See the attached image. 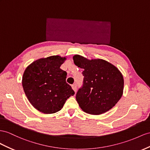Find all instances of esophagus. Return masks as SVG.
I'll use <instances>...</instances> for the list:
<instances>
[{"mask_svg": "<svg viewBox=\"0 0 150 150\" xmlns=\"http://www.w3.org/2000/svg\"><path fill=\"white\" fill-rule=\"evenodd\" d=\"M71 87H72V89L74 90V91L76 92V83L73 84V85L71 86Z\"/></svg>", "mask_w": 150, "mask_h": 150, "instance_id": "1", "label": "esophagus"}]
</instances>
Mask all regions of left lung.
Segmentation results:
<instances>
[{
  "label": "left lung",
  "instance_id": "8db88e82",
  "mask_svg": "<svg viewBox=\"0 0 150 150\" xmlns=\"http://www.w3.org/2000/svg\"><path fill=\"white\" fill-rule=\"evenodd\" d=\"M74 63L82 68L83 85L76 94L84 112L100 115L112 109L120 100L124 90V78L118 69L101 59H87L80 55L73 57Z\"/></svg>",
  "mask_w": 150,
  "mask_h": 150
}]
</instances>
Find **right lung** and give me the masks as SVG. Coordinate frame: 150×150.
<instances>
[{
  "label": "right lung",
  "mask_w": 150,
  "mask_h": 150,
  "mask_svg": "<svg viewBox=\"0 0 150 150\" xmlns=\"http://www.w3.org/2000/svg\"><path fill=\"white\" fill-rule=\"evenodd\" d=\"M66 57L52 56L34 61L26 68L22 85L32 105L45 114L61 110L75 94L66 82L67 73L60 68Z\"/></svg>",
  "instance_id": "1"
}]
</instances>
